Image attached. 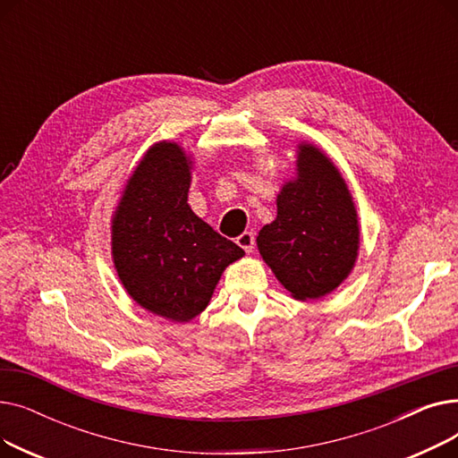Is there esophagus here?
Masks as SVG:
<instances>
[{"label":"esophagus","mask_w":458,"mask_h":458,"mask_svg":"<svg viewBox=\"0 0 458 458\" xmlns=\"http://www.w3.org/2000/svg\"><path fill=\"white\" fill-rule=\"evenodd\" d=\"M235 243L242 247L245 252H252L254 250V245H256V242H254V233L252 232H243L242 235H239L237 239H235Z\"/></svg>","instance_id":"esophagus-1"}]
</instances>
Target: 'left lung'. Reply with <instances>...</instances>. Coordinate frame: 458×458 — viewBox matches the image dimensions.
Wrapping results in <instances>:
<instances>
[{
	"mask_svg": "<svg viewBox=\"0 0 458 458\" xmlns=\"http://www.w3.org/2000/svg\"><path fill=\"white\" fill-rule=\"evenodd\" d=\"M258 250L285 292L314 301L340 287L354 269L360 225L351 191L316 144H297L295 176L276 197V219L256 237Z\"/></svg>",
	"mask_w": 458,
	"mask_h": 458,
	"instance_id": "1",
	"label": "left lung"
}]
</instances>
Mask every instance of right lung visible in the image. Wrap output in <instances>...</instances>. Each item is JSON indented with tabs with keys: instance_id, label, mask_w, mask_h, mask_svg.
<instances>
[{
	"instance_id": "right-lung-1",
	"label": "right lung",
	"mask_w": 458,
	"mask_h": 458,
	"mask_svg": "<svg viewBox=\"0 0 458 458\" xmlns=\"http://www.w3.org/2000/svg\"><path fill=\"white\" fill-rule=\"evenodd\" d=\"M191 171L192 157L178 142H154L111 216V256L124 290L174 323L202 314L225 269L245 256L187 204Z\"/></svg>"
}]
</instances>
